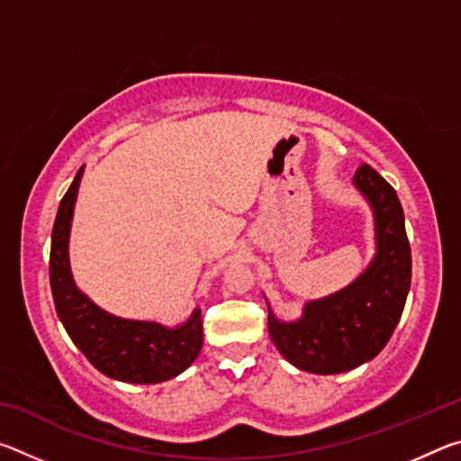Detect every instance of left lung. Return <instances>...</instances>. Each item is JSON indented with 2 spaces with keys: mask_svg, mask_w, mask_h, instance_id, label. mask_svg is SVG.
<instances>
[{
  "mask_svg": "<svg viewBox=\"0 0 461 461\" xmlns=\"http://www.w3.org/2000/svg\"><path fill=\"white\" fill-rule=\"evenodd\" d=\"M354 185L370 201L378 252L352 285L313 301L294 323L268 313L270 338L288 362L313 374H339L372 360L393 335L411 288V246L396 191L370 165Z\"/></svg>",
  "mask_w": 461,
  "mask_h": 461,
  "instance_id": "8db88e82",
  "label": "left lung"
}]
</instances>
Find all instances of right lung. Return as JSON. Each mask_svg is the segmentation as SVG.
Segmentation results:
<instances>
[{
  "instance_id": "obj_1",
  "label": "right lung",
  "mask_w": 461,
  "mask_h": 461,
  "mask_svg": "<svg viewBox=\"0 0 461 461\" xmlns=\"http://www.w3.org/2000/svg\"><path fill=\"white\" fill-rule=\"evenodd\" d=\"M83 168L60 199L50 244V288L67 333L85 357L105 376L156 384L189 368L201 352L203 323L197 309L186 323L167 330L152 321H130L105 313L75 286L68 268V231Z\"/></svg>"
}]
</instances>
